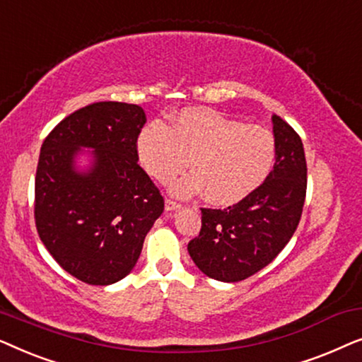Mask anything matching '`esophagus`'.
I'll use <instances>...</instances> for the list:
<instances>
[{"mask_svg":"<svg viewBox=\"0 0 362 362\" xmlns=\"http://www.w3.org/2000/svg\"><path fill=\"white\" fill-rule=\"evenodd\" d=\"M165 209L166 211H177V209H181V204H180V202L173 201V199H166L165 201Z\"/></svg>","mask_w":362,"mask_h":362,"instance_id":"34e87169","label":"esophagus"}]
</instances>
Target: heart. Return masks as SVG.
Returning a JSON list of instances; mask_svg holds the SVG:
<instances>
[{"label": "heart", "mask_w": 362, "mask_h": 362, "mask_svg": "<svg viewBox=\"0 0 362 362\" xmlns=\"http://www.w3.org/2000/svg\"><path fill=\"white\" fill-rule=\"evenodd\" d=\"M141 166L161 185L189 168L176 182L180 196L204 191L207 202L234 204L257 189L275 161V140L269 130L245 125L226 113L206 107L177 112L170 125L155 122L136 138Z\"/></svg>", "instance_id": "heart-1"}]
</instances>
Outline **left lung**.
<instances>
[{
    "instance_id": "8db88e82",
    "label": "left lung",
    "mask_w": 362,
    "mask_h": 362,
    "mask_svg": "<svg viewBox=\"0 0 362 362\" xmlns=\"http://www.w3.org/2000/svg\"><path fill=\"white\" fill-rule=\"evenodd\" d=\"M272 122L274 170L237 204L201 209V232L187 244L197 269L214 280L249 279L284 250L298 227L306 196L303 143L279 115Z\"/></svg>"
}]
</instances>
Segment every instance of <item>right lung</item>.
<instances>
[{
	"label": "right lung",
	"mask_w": 362,
	"mask_h": 362,
	"mask_svg": "<svg viewBox=\"0 0 362 362\" xmlns=\"http://www.w3.org/2000/svg\"><path fill=\"white\" fill-rule=\"evenodd\" d=\"M146 115L140 105L97 102L57 123L41 146L34 182V219L49 254L88 285L127 276L165 209L160 189L138 165L136 138ZM92 147L87 172L75 168Z\"/></svg>",
	"instance_id": "right-lung-1"
}]
</instances>
